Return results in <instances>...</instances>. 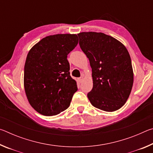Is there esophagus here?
<instances>
[{
	"mask_svg": "<svg viewBox=\"0 0 153 153\" xmlns=\"http://www.w3.org/2000/svg\"><path fill=\"white\" fill-rule=\"evenodd\" d=\"M83 79H84V77L81 76V77H79V78H78V81H79V83H81L83 81Z\"/></svg>",
	"mask_w": 153,
	"mask_h": 153,
	"instance_id": "obj_1",
	"label": "esophagus"
}]
</instances>
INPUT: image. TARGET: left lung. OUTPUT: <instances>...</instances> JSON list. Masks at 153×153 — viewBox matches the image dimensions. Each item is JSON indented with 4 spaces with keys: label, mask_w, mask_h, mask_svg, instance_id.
I'll return each instance as SVG.
<instances>
[{
    "label": "left lung",
    "mask_w": 153,
    "mask_h": 153,
    "mask_svg": "<svg viewBox=\"0 0 153 153\" xmlns=\"http://www.w3.org/2000/svg\"><path fill=\"white\" fill-rule=\"evenodd\" d=\"M79 46L92 68L93 88L88 98L94 107L113 112L123 107L134 82L131 58L122 43L101 32L78 33Z\"/></svg>",
    "instance_id": "left-lung-1"
}]
</instances>
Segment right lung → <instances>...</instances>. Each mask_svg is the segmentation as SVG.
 <instances>
[{
    "instance_id": "add662e5",
    "label": "right lung",
    "mask_w": 153,
    "mask_h": 153,
    "mask_svg": "<svg viewBox=\"0 0 153 153\" xmlns=\"http://www.w3.org/2000/svg\"><path fill=\"white\" fill-rule=\"evenodd\" d=\"M77 43L76 34L48 36L36 44L27 54L24 67L25 92L31 106L43 115H56L67 109L77 90L67 59Z\"/></svg>"
}]
</instances>
